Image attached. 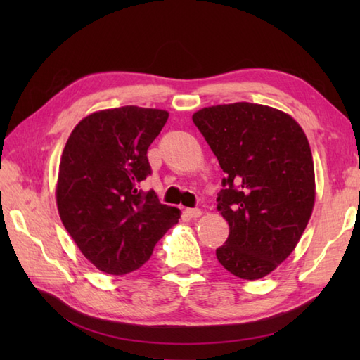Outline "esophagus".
<instances>
[{
	"label": "esophagus",
	"instance_id": "esophagus-1",
	"mask_svg": "<svg viewBox=\"0 0 360 360\" xmlns=\"http://www.w3.org/2000/svg\"><path fill=\"white\" fill-rule=\"evenodd\" d=\"M186 213H187V215H188L190 218H200V217L202 215L201 209H198V207H195V209H187Z\"/></svg>",
	"mask_w": 360,
	"mask_h": 360
}]
</instances>
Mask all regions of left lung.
Instances as JSON below:
<instances>
[{
	"mask_svg": "<svg viewBox=\"0 0 360 360\" xmlns=\"http://www.w3.org/2000/svg\"><path fill=\"white\" fill-rule=\"evenodd\" d=\"M192 119L226 173L217 201L231 232L218 262L235 277L262 278L294 250L314 207L307 136L288 114L248 102L209 106Z\"/></svg>",
	"mask_w": 360,
	"mask_h": 360,
	"instance_id": "1",
	"label": "left lung"
}]
</instances>
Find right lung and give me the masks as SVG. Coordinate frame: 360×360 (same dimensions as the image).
I'll list each match as a JSON object with an SVG mask.
<instances>
[{
	"instance_id": "1",
	"label": "right lung",
	"mask_w": 360,
	"mask_h": 360,
	"mask_svg": "<svg viewBox=\"0 0 360 360\" xmlns=\"http://www.w3.org/2000/svg\"><path fill=\"white\" fill-rule=\"evenodd\" d=\"M168 119L162 110L122 106L80 120L68 139L57 182L65 229L97 269L124 275L150 259L179 210L160 204L142 181L147 151Z\"/></svg>"
}]
</instances>
